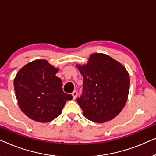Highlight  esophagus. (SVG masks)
<instances>
[{
	"label": "esophagus",
	"mask_w": 156,
	"mask_h": 156,
	"mask_svg": "<svg viewBox=\"0 0 156 156\" xmlns=\"http://www.w3.org/2000/svg\"><path fill=\"white\" fill-rule=\"evenodd\" d=\"M77 94H78V93H77V91H74L73 92H72V95L73 96V99H76V97H77Z\"/></svg>",
	"instance_id": "esophagus-1"
}]
</instances>
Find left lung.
<instances>
[{"label": "left lung", "instance_id": "8db88e82", "mask_svg": "<svg viewBox=\"0 0 156 156\" xmlns=\"http://www.w3.org/2000/svg\"><path fill=\"white\" fill-rule=\"evenodd\" d=\"M83 76V94L76 99L85 118L95 123L112 120L124 107L129 92V74L107 55L93 53L84 65H76Z\"/></svg>", "mask_w": 156, "mask_h": 156}]
</instances>
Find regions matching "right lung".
I'll return each mask as SVG.
<instances>
[{"label": "right lung", "mask_w": 156, "mask_h": 156, "mask_svg": "<svg viewBox=\"0 0 156 156\" xmlns=\"http://www.w3.org/2000/svg\"><path fill=\"white\" fill-rule=\"evenodd\" d=\"M55 68L46 59H35L21 68L14 79L16 97L20 109L37 122L47 123L58 117L71 94L64 93Z\"/></svg>", "instance_id": "add662e5"}]
</instances>
